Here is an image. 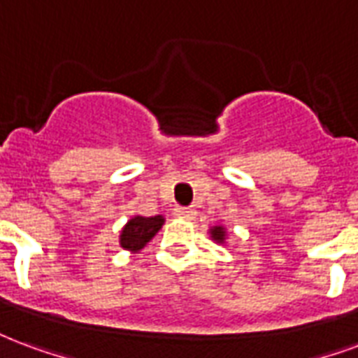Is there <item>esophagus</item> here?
I'll return each instance as SVG.
<instances>
[{
  "label": "esophagus",
  "mask_w": 358,
  "mask_h": 358,
  "mask_svg": "<svg viewBox=\"0 0 358 358\" xmlns=\"http://www.w3.org/2000/svg\"><path fill=\"white\" fill-rule=\"evenodd\" d=\"M174 216H176V218L193 220L195 216H197V213H195L193 208H184V206H178V208H174Z\"/></svg>",
  "instance_id": "34e87169"
}]
</instances>
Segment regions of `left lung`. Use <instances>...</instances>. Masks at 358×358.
Segmentation results:
<instances>
[{
    "label": "left lung",
    "instance_id": "left-lung-1",
    "mask_svg": "<svg viewBox=\"0 0 358 358\" xmlns=\"http://www.w3.org/2000/svg\"><path fill=\"white\" fill-rule=\"evenodd\" d=\"M208 233H210V239H213L214 243H218V245H226V241H227L226 227L213 226L210 229H208Z\"/></svg>",
    "mask_w": 358,
    "mask_h": 358
}]
</instances>
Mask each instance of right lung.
<instances>
[{
  "label": "right lung",
  "instance_id": "obj_1",
  "mask_svg": "<svg viewBox=\"0 0 358 358\" xmlns=\"http://www.w3.org/2000/svg\"><path fill=\"white\" fill-rule=\"evenodd\" d=\"M163 224H165V218L161 214L150 216V218L132 216L119 233V246L132 254L140 252L155 237V233L163 227Z\"/></svg>",
  "mask_w": 358,
  "mask_h": 358
}]
</instances>
